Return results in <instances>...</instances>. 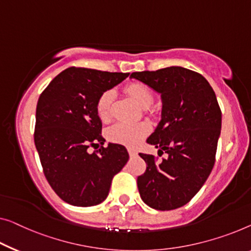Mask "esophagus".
Here are the masks:
<instances>
[{
	"instance_id": "1",
	"label": "esophagus",
	"mask_w": 251,
	"mask_h": 251,
	"mask_svg": "<svg viewBox=\"0 0 251 251\" xmlns=\"http://www.w3.org/2000/svg\"><path fill=\"white\" fill-rule=\"evenodd\" d=\"M128 154H129V156H135V155L137 154L136 150H134V149H128Z\"/></svg>"
}]
</instances>
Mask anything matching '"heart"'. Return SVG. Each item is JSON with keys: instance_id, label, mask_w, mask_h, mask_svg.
<instances>
[{"instance_id": "obj_1", "label": "heart", "mask_w": 251, "mask_h": 251, "mask_svg": "<svg viewBox=\"0 0 251 251\" xmlns=\"http://www.w3.org/2000/svg\"><path fill=\"white\" fill-rule=\"evenodd\" d=\"M125 91L143 108H149L153 103V95L147 85L134 82L125 88ZM115 98L113 90H106L99 96L96 102V111L98 117L102 122L110 118L111 106ZM150 133V125L145 122L140 123H125L118 122L111 125L107 129L106 135L108 141L113 143L126 145L129 148H135L141 141Z\"/></svg>"}]
</instances>
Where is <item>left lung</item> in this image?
Masks as SVG:
<instances>
[{
	"mask_svg": "<svg viewBox=\"0 0 251 251\" xmlns=\"http://www.w3.org/2000/svg\"><path fill=\"white\" fill-rule=\"evenodd\" d=\"M130 77L161 93L162 118L147 142L168 159L140 156L147 170L137 177L150 207L170 211L196 195L214 167L222 113L214 90L201 74L180 66L134 72Z\"/></svg>",
	"mask_w": 251,
	"mask_h": 251,
	"instance_id": "8db88e82",
	"label": "left lung"
}]
</instances>
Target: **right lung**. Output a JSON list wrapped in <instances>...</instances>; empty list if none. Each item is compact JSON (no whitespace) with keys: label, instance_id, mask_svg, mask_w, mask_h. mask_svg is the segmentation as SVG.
<instances>
[{"label":"right lung","instance_id":"right-lung-1","mask_svg":"<svg viewBox=\"0 0 251 251\" xmlns=\"http://www.w3.org/2000/svg\"><path fill=\"white\" fill-rule=\"evenodd\" d=\"M128 73L69 67L39 96L35 145L48 184L74 206H93L106 200L114 176L128 161L121 144L103 147L102 124L96 102ZM102 147L90 155L89 146Z\"/></svg>","mask_w":251,"mask_h":251}]
</instances>
